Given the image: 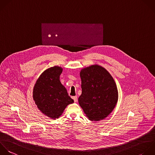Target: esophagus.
<instances>
[{
	"instance_id": "1",
	"label": "esophagus",
	"mask_w": 155,
	"mask_h": 155,
	"mask_svg": "<svg viewBox=\"0 0 155 155\" xmlns=\"http://www.w3.org/2000/svg\"><path fill=\"white\" fill-rule=\"evenodd\" d=\"M73 100H74V101L75 102H76L77 101H78V99H77V96H73Z\"/></svg>"
}]
</instances>
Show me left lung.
<instances>
[{
	"label": "left lung",
	"mask_w": 155,
	"mask_h": 155,
	"mask_svg": "<svg viewBox=\"0 0 155 155\" xmlns=\"http://www.w3.org/2000/svg\"><path fill=\"white\" fill-rule=\"evenodd\" d=\"M82 94L78 101L86 116L91 120L105 118L114 109L118 99L116 83L103 67L91 65L80 73Z\"/></svg>",
	"instance_id": "left-lung-1"
}]
</instances>
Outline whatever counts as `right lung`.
I'll return each mask as SVG.
<instances>
[{
	"instance_id": "right-lung-1",
	"label": "right lung",
	"mask_w": 155,
	"mask_h": 155,
	"mask_svg": "<svg viewBox=\"0 0 155 155\" xmlns=\"http://www.w3.org/2000/svg\"><path fill=\"white\" fill-rule=\"evenodd\" d=\"M62 71V68L57 66L46 70L37 80L33 89V99L38 108L53 119L58 118L65 107L74 102L60 82Z\"/></svg>"
}]
</instances>
